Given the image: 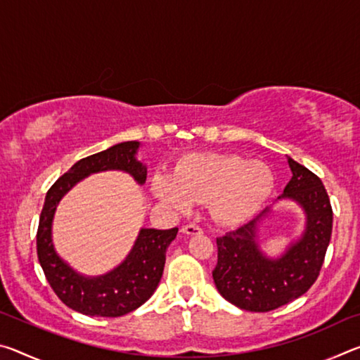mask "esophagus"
Wrapping results in <instances>:
<instances>
[{
  "label": "esophagus",
  "instance_id": "34e87169",
  "mask_svg": "<svg viewBox=\"0 0 360 360\" xmlns=\"http://www.w3.org/2000/svg\"><path fill=\"white\" fill-rule=\"evenodd\" d=\"M181 230H182V233H186V235H200V233H203V229L200 227V225H197V224H187Z\"/></svg>",
  "mask_w": 360,
  "mask_h": 360
}]
</instances>
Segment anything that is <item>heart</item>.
<instances>
[{
  "mask_svg": "<svg viewBox=\"0 0 360 360\" xmlns=\"http://www.w3.org/2000/svg\"><path fill=\"white\" fill-rule=\"evenodd\" d=\"M266 165L233 154H192L182 158L173 174H155L152 191L168 208L191 210L208 202L214 221L236 225L257 214L273 191Z\"/></svg>",
  "mask_w": 360,
  "mask_h": 360,
  "instance_id": "obj_1",
  "label": "heart"
}]
</instances>
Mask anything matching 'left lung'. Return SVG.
I'll use <instances>...</instances> for the list:
<instances>
[{"label": "left lung", "mask_w": 360, "mask_h": 360, "mask_svg": "<svg viewBox=\"0 0 360 360\" xmlns=\"http://www.w3.org/2000/svg\"><path fill=\"white\" fill-rule=\"evenodd\" d=\"M292 178L279 198H290L307 214V229L283 257L270 260L257 246V222L268 210L219 236L212 279L225 300L246 311L266 313L303 295L319 276L332 235L333 212L322 181L288 158Z\"/></svg>", "instance_id": "obj_1"}]
</instances>
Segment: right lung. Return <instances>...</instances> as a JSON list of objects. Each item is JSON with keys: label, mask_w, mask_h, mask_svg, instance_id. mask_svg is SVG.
Listing matches in <instances>:
<instances>
[{"label": "right lung", "mask_w": 360, "mask_h": 360, "mask_svg": "<svg viewBox=\"0 0 360 360\" xmlns=\"http://www.w3.org/2000/svg\"><path fill=\"white\" fill-rule=\"evenodd\" d=\"M138 148V141H125L85 157L60 176L47 191L36 233L38 259L57 297L66 307L82 314L117 318L149 300L163 275L167 248L178 233V227L169 230L143 229L129 257L112 271L98 278L77 275L53 251L51 227L60 198L85 176L106 169H122L143 184L148 169L135 158Z\"/></svg>", "instance_id": "add662e5"}]
</instances>
